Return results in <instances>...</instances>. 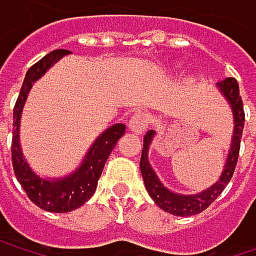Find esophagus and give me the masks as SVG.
<instances>
[{
    "instance_id": "1",
    "label": "esophagus",
    "mask_w": 256,
    "mask_h": 256,
    "mask_svg": "<svg viewBox=\"0 0 256 256\" xmlns=\"http://www.w3.org/2000/svg\"><path fill=\"white\" fill-rule=\"evenodd\" d=\"M148 124H150V116L145 112H134L128 120V128L136 134L144 133L148 128Z\"/></svg>"
}]
</instances>
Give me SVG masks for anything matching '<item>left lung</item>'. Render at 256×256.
<instances>
[{"mask_svg":"<svg viewBox=\"0 0 256 256\" xmlns=\"http://www.w3.org/2000/svg\"><path fill=\"white\" fill-rule=\"evenodd\" d=\"M220 92L224 94V98L228 100L234 116V130H232V139H231V146L228 150L227 162L224 164V170L221 174L220 179L209 186L208 190L198 192V194H178L170 190H168L158 176L156 175L154 169L151 168L148 162V150L152 142V138L156 134L154 130H148L146 134L144 136V148H142V156H140V174L144 178L145 188L154 203L162 208L164 212H169L176 216H192L210 206L212 202L224 191L227 184L230 182L237 164L238 158V151H240V139L243 134V126H244V111H243V102L242 96L238 92V84L237 80L232 77L226 78L216 84Z\"/></svg>","mask_w":256,"mask_h":256,"instance_id":"left-lung-1","label":"left lung"}]
</instances>
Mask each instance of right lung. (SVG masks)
<instances>
[{
    "label": "right lung",
    "mask_w": 256,
    "mask_h": 256,
    "mask_svg": "<svg viewBox=\"0 0 256 256\" xmlns=\"http://www.w3.org/2000/svg\"><path fill=\"white\" fill-rule=\"evenodd\" d=\"M70 50H53L46 54L41 60L29 68L24 80V86L20 88L19 98L16 100L13 110V140H12V160L13 169L18 180L25 190L26 196L32 200L38 208L53 212V214H65L82 206L96 191L98 180L102 175L104 166L117 145V140L124 134L126 124L117 123L108 128L99 138L93 142L90 150L87 151L82 163L76 172L68 176L54 179H46L38 176L24 157L20 146V117L24 111V105L28 98V93L38 78H41L48 68H52L59 59L65 54H70Z\"/></svg>",
    "instance_id": "1"
}]
</instances>
